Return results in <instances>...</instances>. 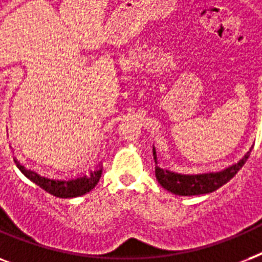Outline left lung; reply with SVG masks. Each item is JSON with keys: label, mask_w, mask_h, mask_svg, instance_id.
Masks as SVG:
<instances>
[{"label": "left lung", "mask_w": 262, "mask_h": 262, "mask_svg": "<svg viewBox=\"0 0 262 262\" xmlns=\"http://www.w3.org/2000/svg\"><path fill=\"white\" fill-rule=\"evenodd\" d=\"M249 151L246 155L242 158L236 164H232L231 167L226 168L223 171L219 172H209V174H200V175H183L177 174V172L163 170L156 166V179L166 190L171 191L174 194L178 195H199V194H207L212 191L217 190L222 187L224 183H227L230 179L239 171L245 162L248 160ZM154 159L156 162V152L154 149Z\"/></svg>", "instance_id": "left-lung-1"}]
</instances>
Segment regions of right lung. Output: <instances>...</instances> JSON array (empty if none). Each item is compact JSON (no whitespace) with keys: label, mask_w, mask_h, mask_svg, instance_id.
Returning <instances> with one entry per match:
<instances>
[{"label":"right lung","mask_w":262,"mask_h":262,"mask_svg":"<svg viewBox=\"0 0 262 262\" xmlns=\"http://www.w3.org/2000/svg\"><path fill=\"white\" fill-rule=\"evenodd\" d=\"M14 162L27 178L42 187L43 190H46L47 193H50L55 197H59V199H72V197H79V195L85 194L98 185L100 175H102V170H98V171L92 172L90 177L71 179V181H55V179L45 178L36 172L27 170L24 166L18 163L17 160H14Z\"/></svg>","instance_id":"obj_1"}]
</instances>
